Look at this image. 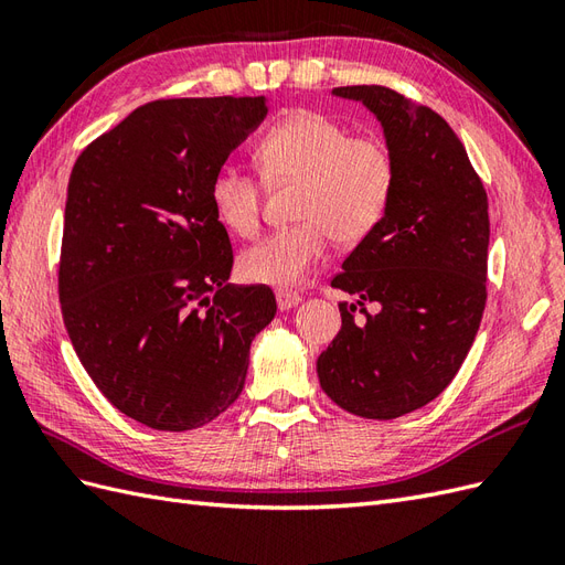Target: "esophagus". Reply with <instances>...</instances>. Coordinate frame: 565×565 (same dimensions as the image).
Returning a JSON list of instances; mask_svg holds the SVG:
<instances>
[{
	"instance_id": "34e87169",
	"label": "esophagus",
	"mask_w": 565,
	"mask_h": 565,
	"mask_svg": "<svg viewBox=\"0 0 565 565\" xmlns=\"http://www.w3.org/2000/svg\"><path fill=\"white\" fill-rule=\"evenodd\" d=\"M300 300H302L300 294L291 291V288H279V291H277V306H279V310H291V308L298 306Z\"/></svg>"
}]
</instances>
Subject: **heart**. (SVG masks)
Returning a JSON list of instances; mask_svg holds the SVG:
<instances>
[{
    "instance_id": "1",
    "label": "heart",
    "mask_w": 565,
    "mask_h": 565,
    "mask_svg": "<svg viewBox=\"0 0 565 565\" xmlns=\"http://www.w3.org/2000/svg\"><path fill=\"white\" fill-rule=\"evenodd\" d=\"M259 173L274 185H296V224L271 231L248 250L238 269L248 281L294 286L339 245L365 241L392 205L398 159L392 145L355 136L320 111H291L259 138ZM212 210L231 234L253 236L263 220V181L236 167H222L210 183Z\"/></svg>"
}]
</instances>
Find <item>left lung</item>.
<instances>
[{
  "mask_svg": "<svg viewBox=\"0 0 565 565\" xmlns=\"http://www.w3.org/2000/svg\"><path fill=\"white\" fill-rule=\"evenodd\" d=\"M334 95L377 114L398 159V185L382 224L331 279L358 302H339L341 331L317 358V374L343 411L394 420L451 384L480 329L487 191L454 128L434 109L384 85H343ZM367 301L381 306L374 316Z\"/></svg>",
  "mask_w": 565,
  "mask_h": 565,
  "instance_id": "8db88e82",
  "label": "left lung"
}]
</instances>
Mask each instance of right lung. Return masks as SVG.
Instances as JSON below:
<instances>
[{
	"label": "right lung",
	"mask_w": 565,
	"mask_h": 565,
	"mask_svg": "<svg viewBox=\"0 0 565 565\" xmlns=\"http://www.w3.org/2000/svg\"><path fill=\"white\" fill-rule=\"evenodd\" d=\"M265 97L154 99L95 138L68 179L60 302L74 351L114 408L162 431L212 423L277 315L265 284H228L210 202Z\"/></svg>",
	"instance_id": "obj_1"
}]
</instances>
